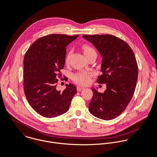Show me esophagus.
<instances>
[{"label": "esophagus", "instance_id": "1", "mask_svg": "<svg viewBox=\"0 0 157 157\" xmlns=\"http://www.w3.org/2000/svg\"><path fill=\"white\" fill-rule=\"evenodd\" d=\"M83 89H85V88L82 87V86H78L77 87V90L78 91H80L83 90Z\"/></svg>", "mask_w": 157, "mask_h": 157}]
</instances>
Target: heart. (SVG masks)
Listing matches in <instances>:
<instances>
[{
    "mask_svg": "<svg viewBox=\"0 0 157 157\" xmlns=\"http://www.w3.org/2000/svg\"><path fill=\"white\" fill-rule=\"evenodd\" d=\"M82 49L83 51V53L86 56V58H87L89 55H90L93 53L96 52V51L93 48H92L91 46L87 44L83 45ZM71 54V52H69L67 54L66 59H65L66 64L69 63ZM92 76H93V74L91 72L83 71V72H80L74 74L73 76V80L78 85H86L90 83L91 81V78Z\"/></svg>",
    "mask_w": 157,
    "mask_h": 157,
    "instance_id": "obj_1",
    "label": "heart"
}]
</instances>
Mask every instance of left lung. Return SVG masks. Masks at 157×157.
I'll return each mask as SVG.
<instances>
[{
	"mask_svg": "<svg viewBox=\"0 0 157 157\" xmlns=\"http://www.w3.org/2000/svg\"><path fill=\"white\" fill-rule=\"evenodd\" d=\"M83 38L102 56V74L97 82L106 85L104 93L92 88L90 112L103 120L113 119L125 109L134 94L138 75L135 54L125 41L111 35H84Z\"/></svg>",
	"mask_w": 157,
	"mask_h": 157,
	"instance_id": "1",
	"label": "left lung"
}]
</instances>
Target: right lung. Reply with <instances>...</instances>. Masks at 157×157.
<instances>
[{
	"instance_id": "obj_1",
	"label": "right lung",
	"mask_w": 157,
	"mask_h": 157,
	"mask_svg": "<svg viewBox=\"0 0 157 157\" xmlns=\"http://www.w3.org/2000/svg\"><path fill=\"white\" fill-rule=\"evenodd\" d=\"M78 36L46 35L36 40L25 54L24 93L32 108L43 117H55L66 113L77 93L72 83L66 84L63 91L56 90V83L64 68L66 47ZM64 80L68 79L64 76Z\"/></svg>"
}]
</instances>
